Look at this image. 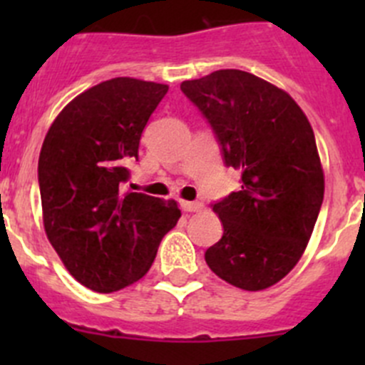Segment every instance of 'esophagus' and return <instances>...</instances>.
Segmentation results:
<instances>
[{
    "mask_svg": "<svg viewBox=\"0 0 365 365\" xmlns=\"http://www.w3.org/2000/svg\"><path fill=\"white\" fill-rule=\"evenodd\" d=\"M182 208H183V212H187V213L201 212V210H203V203H197V201H183Z\"/></svg>",
    "mask_w": 365,
    "mask_h": 365,
    "instance_id": "esophagus-1",
    "label": "esophagus"
}]
</instances>
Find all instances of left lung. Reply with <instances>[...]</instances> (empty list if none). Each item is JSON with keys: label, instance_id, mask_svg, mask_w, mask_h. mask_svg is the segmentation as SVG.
<instances>
[{"label": "left lung", "instance_id": "obj_1", "mask_svg": "<svg viewBox=\"0 0 365 365\" xmlns=\"http://www.w3.org/2000/svg\"><path fill=\"white\" fill-rule=\"evenodd\" d=\"M180 88L215 132L224 164L242 173L240 190L212 205L224 233L206 249V264L240 289L270 288L302 257L323 203L311 123L284 90L244 70Z\"/></svg>", "mask_w": 365, "mask_h": 365}]
</instances>
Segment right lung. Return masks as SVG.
<instances>
[{
	"label": "right lung",
	"instance_id": "obj_1",
	"mask_svg": "<svg viewBox=\"0 0 365 365\" xmlns=\"http://www.w3.org/2000/svg\"><path fill=\"white\" fill-rule=\"evenodd\" d=\"M168 93L165 84L114 77L77 95L51 125L38 159L47 238L76 281L113 293L152 267L176 226L175 200L125 192L127 164Z\"/></svg>",
	"mask_w": 365,
	"mask_h": 365
}]
</instances>
